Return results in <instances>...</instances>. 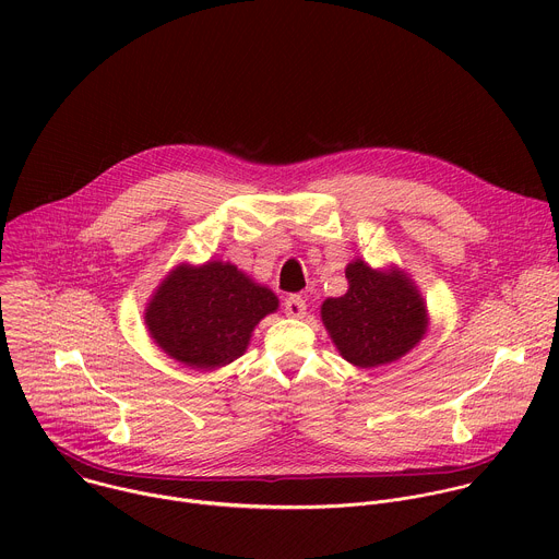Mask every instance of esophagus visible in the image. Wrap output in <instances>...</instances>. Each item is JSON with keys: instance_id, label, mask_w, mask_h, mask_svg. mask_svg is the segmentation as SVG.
<instances>
[{"instance_id": "esophagus-1", "label": "esophagus", "mask_w": 559, "mask_h": 559, "mask_svg": "<svg viewBox=\"0 0 559 559\" xmlns=\"http://www.w3.org/2000/svg\"><path fill=\"white\" fill-rule=\"evenodd\" d=\"M285 313L289 316V318H302L305 313H307V305H305V300L300 298V296H289V298H285Z\"/></svg>"}]
</instances>
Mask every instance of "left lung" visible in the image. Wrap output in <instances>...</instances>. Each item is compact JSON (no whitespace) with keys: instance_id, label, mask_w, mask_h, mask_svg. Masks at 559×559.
Wrapping results in <instances>:
<instances>
[{"instance_id":"obj_1","label":"left lung","mask_w":559,"mask_h":559,"mask_svg":"<svg viewBox=\"0 0 559 559\" xmlns=\"http://www.w3.org/2000/svg\"><path fill=\"white\" fill-rule=\"evenodd\" d=\"M349 289L328 298L323 323L341 356L371 369L412 352L427 334V305L414 281L401 270H371L356 259L345 270Z\"/></svg>"}]
</instances>
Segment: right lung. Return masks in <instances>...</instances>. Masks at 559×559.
<instances>
[{"mask_svg": "<svg viewBox=\"0 0 559 559\" xmlns=\"http://www.w3.org/2000/svg\"><path fill=\"white\" fill-rule=\"evenodd\" d=\"M276 309L274 292L231 263H183L152 294L145 325L170 358L207 371L243 356L261 318Z\"/></svg>", "mask_w": 559, "mask_h": 559, "instance_id": "add662e5", "label": "right lung"}]
</instances>
